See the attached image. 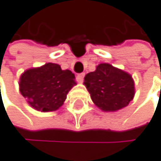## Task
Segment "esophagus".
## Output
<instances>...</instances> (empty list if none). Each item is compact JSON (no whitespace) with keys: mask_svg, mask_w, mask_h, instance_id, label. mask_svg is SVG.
<instances>
[{"mask_svg":"<svg viewBox=\"0 0 161 161\" xmlns=\"http://www.w3.org/2000/svg\"><path fill=\"white\" fill-rule=\"evenodd\" d=\"M84 76H85V74L81 73V74H79L76 75V81L77 82H82V80H84Z\"/></svg>","mask_w":161,"mask_h":161,"instance_id":"1","label":"esophagus"}]
</instances>
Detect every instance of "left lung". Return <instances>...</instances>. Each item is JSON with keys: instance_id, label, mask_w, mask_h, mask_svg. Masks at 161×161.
<instances>
[{"instance_id": "8db88e82", "label": "left lung", "mask_w": 161, "mask_h": 161, "mask_svg": "<svg viewBox=\"0 0 161 161\" xmlns=\"http://www.w3.org/2000/svg\"><path fill=\"white\" fill-rule=\"evenodd\" d=\"M85 85L92 102L104 111L126 107L134 96L133 80L125 71L109 64H100L85 76Z\"/></svg>"}]
</instances>
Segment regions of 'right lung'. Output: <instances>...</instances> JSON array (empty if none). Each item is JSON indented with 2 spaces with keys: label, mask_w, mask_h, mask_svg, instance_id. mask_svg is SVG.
<instances>
[{
  "label": "right lung",
  "mask_w": 161,
  "mask_h": 161,
  "mask_svg": "<svg viewBox=\"0 0 161 161\" xmlns=\"http://www.w3.org/2000/svg\"><path fill=\"white\" fill-rule=\"evenodd\" d=\"M75 75L48 63L25 70L19 79V91L36 110L53 111L61 108L70 88L75 85Z\"/></svg>",
  "instance_id": "right-lung-1"
}]
</instances>
